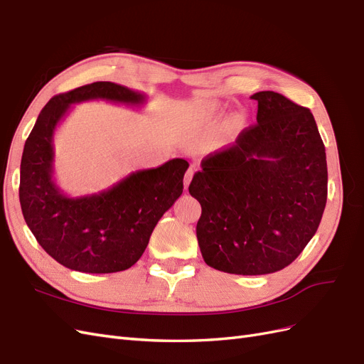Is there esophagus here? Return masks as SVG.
Returning a JSON list of instances; mask_svg holds the SVG:
<instances>
[{
  "label": "esophagus",
  "instance_id": "obj_1",
  "mask_svg": "<svg viewBox=\"0 0 364 364\" xmlns=\"http://www.w3.org/2000/svg\"><path fill=\"white\" fill-rule=\"evenodd\" d=\"M193 176H194V170H193V168H188V170H186V173H185V178H183V185H185V190L188 188V185H190L191 179H193Z\"/></svg>",
  "mask_w": 364,
  "mask_h": 364
}]
</instances>
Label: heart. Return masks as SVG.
<instances>
[{
    "mask_svg": "<svg viewBox=\"0 0 364 364\" xmlns=\"http://www.w3.org/2000/svg\"><path fill=\"white\" fill-rule=\"evenodd\" d=\"M209 117H213L214 115V109H211V111H209V114H208Z\"/></svg>",
    "mask_w": 364,
    "mask_h": 364,
    "instance_id": "1",
    "label": "heart"
}]
</instances>
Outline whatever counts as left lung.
Returning <instances> with one entry per match:
<instances>
[{"label":"left lung","instance_id":"left-lung-1","mask_svg":"<svg viewBox=\"0 0 364 364\" xmlns=\"http://www.w3.org/2000/svg\"><path fill=\"white\" fill-rule=\"evenodd\" d=\"M257 123L202 159L190 194L208 266L267 274L291 264L313 238L328 194L323 141L310 109L273 91L253 94Z\"/></svg>","mask_w":364,"mask_h":364}]
</instances>
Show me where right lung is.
<instances>
[{
  "label": "right lung",
  "instance_id": "right-lung-1",
  "mask_svg": "<svg viewBox=\"0 0 364 364\" xmlns=\"http://www.w3.org/2000/svg\"><path fill=\"white\" fill-rule=\"evenodd\" d=\"M87 100L139 106L146 95L95 82L53 97L26 141L19 202L31 234L59 264L83 273H114L132 267L144 253L159 218L181 197L190 164L176 158L130 173L102 193L67 196L53 179V136L71 105Z\"/></svg>",
  "mask_w": 364,
  "mask_h": 364
}]
</instances>
